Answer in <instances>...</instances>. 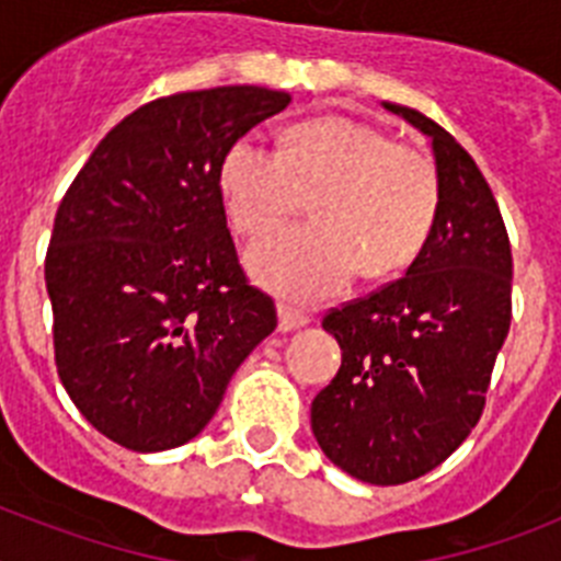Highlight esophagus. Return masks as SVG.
Masks as SVG:
<instances>
[{"mask_svg": "<svg viewBox=\"0 0 561 561\" xmlns=\"http://www.w3.org/2000/svg\"><path fill=\"white\" fill-rule=\"evenodd\" d=\"M309 325V314H304L300 309H291V306L280 304L277 306V329L284 331H295V329H304Z\"/></svg>", "mask_w": 561, "mask_h": 561, "instance_id": "1", "label": "esophagus"}]
</instances>
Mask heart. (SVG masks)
<instances>
[{"label": "heart", "mask_w": 561, "mask_h": 561, "mask_svg": "<svg viewBox=\"0 0 561 561\" xmlns=\"http://www.w3.org/2000/svg\"><path fill=\"white\" fill-rule=\"evenodd\" d=\"M219 185L227 216L250 238L314 196L317 225L275 232L247 255L257 284L304 304L345 289L362 266L370 277L408 266L438 210L427 153L345 117L300 123L286 151L247 134L225 153Z\"/></svg>", "instance_id": "1"}]
</instances>
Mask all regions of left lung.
<instances>
[{
	"label": "left lung",
	"instance_id": "obj_1",
	"mask_svg": "<svg viewBox=\"0 0 561 561\" xmlns=\"http://www.w3.org/2000/svg\"><path fill=\"white\" fill-rule=\"evenodd\" d=\"M433 146L438 210L404 277L325 314L342 365L311 401V433L351 478L399 485L472 433L512 325V247L474 160L421 112L381 103Z\"/></svg>",
	"mask_w": 561,
	"mask_h": 561
}]
</instances>
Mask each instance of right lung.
Here are the masks:
<instances>
[{"label": "right lung", "mask_w": 561, "mask_h": 561, "mask_svg": "<svg viewBox=\"0 0 561 561\" xmlns=\"http://www.w3.org/2000/svg\"><path fill=\"white\" fill-rule=\"evenodd\" d=\"M289 103L264 87L146 103L98 142L61 199L44 264L58 379L131 453L196 438L275 331L272 297L238 266L219 171L232 142Z\"/></svg>", "instance_id": "right-lung-1"}]
</instances>
